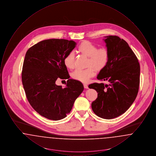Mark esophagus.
Returning <instances> with one entry per match:
<instances>
[{
    "instance_id": "obj_1",
    "label": "esophagus",
    "mask_w": 156,
    "mask_h": 156,
    "mask_svg": "<svg viewBox=\"0 0 156 156\" xmlns=\"http://www.w3.org/2000/svg\"><path fill=\"white\" fill-rule=\"evenodd\" d=\"M83 87H84V88H85V89H88V85H87V84H83Z\"/></svg>"
}]
</instances>
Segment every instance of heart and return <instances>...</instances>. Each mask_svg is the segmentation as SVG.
Returning <instances> with one entry per match:
<instances>
[{
    "mask_svg": "<svg viewBox=\"0 0 156 156\" xmlns=\"http://www.w3.org/2000/svg\"><path fill=\"white\" fill-rule=\"evenodd\" d=\"M78 52L88 57L87 68L85 69H77L72 75L73 78L78 81L87 83L94 76L98 71H101L108 66L110 54L109 50L105 47L98 48L89 41H83L77 48ZM65 66L68 69H73L75 68V54L74 52H68L64 59Z\"/></svg>",
    "mask_w": 156,
    "mask_h": 156,
    "instance_id": "b5f03b06",
    "label": "heart"
}]
</instances>
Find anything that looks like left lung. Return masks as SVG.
Here are the masks:
<instances>
[{
    "instance_id": "8db88e82",
    "label": "left lung",
    "mask_w": 156,
    "mask_h": 156,
    "mask_svg": "<svg viewBox=\"0 0 156 156\" xmlns=\"http://www.w3.org/2000/svg\"><path fill=\"white\" fill-rule=\"evenodd\" d=\"M106 37L109 61L97 78L109 83H93L88 87L98 92V98L91 104L93 112L100 118L111 119L124 113L133 103L139 89L140 68L125 40L116 36Z\"/></svg>"
}]
</instances>
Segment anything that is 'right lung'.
I'll list each match as a JSON object with an SVG mask.
<instances>
[{"mask_svg":"<svg viewBox=\"0 0 156 156\" xmlns=\"http://www.w3.org/2000/svg\"><path fill=\"white\" fill-rule=\"evenodd\" d=\"M75 45L73 40L49 39L33 45L26 54L22 72L26 96L32 108L47 119L66 118L83 90L81 82L69 79L64 63ZM58 79H69L66 88L56 85Z\"/></svg>","mask_w":156,"mask_h":156,"instance_id":"1","label":"right lung"}]
</instances>
